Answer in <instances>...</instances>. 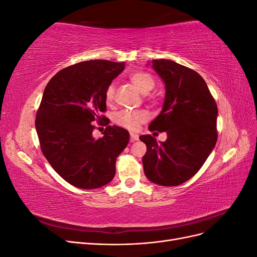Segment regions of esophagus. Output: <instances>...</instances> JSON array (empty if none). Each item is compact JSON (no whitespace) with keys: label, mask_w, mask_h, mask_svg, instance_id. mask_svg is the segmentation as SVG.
<instances>
[{"label":"esophagus","mask_w":257,"mask_h":257,"mask_svg":"<svg viewBox=\"0 0 257 257\" xmlns=\"http://www.w3.org/2000/svg\"><path fill=\"white\" fill-rule=\"evenodd\" d=\"M131 138H130V141L133 143V142H136V141H138V135L137 134H134V133H131Z\"/></svg>","instance_id":"1"}]
</instances>
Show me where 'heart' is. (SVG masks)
Segmentation results:
<instances>
[{
  "label": "heart",
  "mask_w": 257,
  "mask_h": 257,
  "mask_svg": "<svg viewBox=\"0 0 257 257\" xmlns=\"http://www.w3.org/2000/svg\"><path fill=\"white\" fill-rule=\"evenodd\" d=\"M130 80L134 84V87L142 93H149L155 85V79L153 76L147 72H135L130 75ZM114 98V85L109 84L105 91V99L108 104H110ZM149 118V114L145 110L130 111L122 110L114 116V122L120 126L128 130H137L142 123L146 122Z\"/></svg>",
  "instance_id": "b5f03b06"
}]
</instances>
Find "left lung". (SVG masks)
<instances>
[{"label":"left lung","instance_id":"8db88e82","mask_svg":"<svg viewBox=\"0 0 257 257\" xmlns=\"http://www.w3.org/2000/svg\"><path fill=\"white\" fill-rule=\"evenodd\" d=\"M165 83L163 109L149 125L166 132L161 144L151 135L139 137L147 146L143 158L146 177L153 183L176 186L195 175L213 150L217 139V107L206 81L193 69L174 61H152Z\"/></svg>","mask_w":257,"mask_h":257}]
</instances>
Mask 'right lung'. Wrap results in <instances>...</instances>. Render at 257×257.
I'll list each match as a JSON object with an SVG mask.
<instances>
[{"mask_svg": "<svg viewBox=\"0 0 257 257\" xmlns=\"http://www.w3.org/2000/svg\"><path fill=\"white\" fill-rule=\"evenodd\" d=\"M124 63L84 61L61 69L46 85L36 113L41 149L51 167L66 182L97 189L115 174V160L130 141L126 130L108 125L105 91L123 72ZM106 125L104 136L92 137L94 122Z\"/></svg>", "mask_w": 257, "mask_h": 257, "instance_id": "obj_1", "label": "right lung"}]
</instances>
